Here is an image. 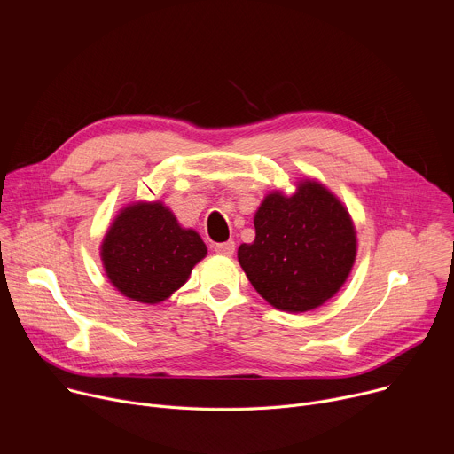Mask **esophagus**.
Wrapping results in <instances>:
<instances>
[{"label": "esophagus", "mask_w": 454, "mask_h": 454, "mask_svg": "<svg viewBox=\"0 0 454 454\" xmlns=\"http://www.w3.org/2000/svg\"><path fill=\"white\" fill-rule=\"evenodd\" d=\"M215 251L219 254H226V256H231L233 251H235V242L233 240H228V242H221V244H215Z\"/></svg>", "instance_id": "1"}]
</instances>
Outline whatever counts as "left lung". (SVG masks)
I'll list each match as a JSON object with an SVG mask.
<instances>
[{"instance_id":"obj_1","label":"left lung","mask_w":454,"mask_h":454,"mask_svg":"<svg viewBox=\"0 0 454 454\" xmlns=\"http://www.w3.org/2000/svg\"><path fill=\"white\" fill-rule=\"evenodd\" d=\"M254 240L240 244L239 262L273 307L305 312L333 298L356 258V231L345 207L316 181L294 196L275 192L254 214Z\"/></svg>"}]
</instances>
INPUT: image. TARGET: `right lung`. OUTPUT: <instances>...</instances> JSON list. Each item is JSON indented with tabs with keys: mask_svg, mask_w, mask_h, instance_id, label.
<instances>
[{
	"mask_svg": "<svg viewBox=\"0 0 454 454\" xmlns=\"http://www.w3.org/2000/svg\"><path fill=\"white\" fill-rule=\"evenodd\" d=\"M207 254L193 230H183L161 203L127 207L102 242L111 284L127 298L158 303L179 289Z\"/></svg>",
	"mask_w": 454,
	"mask_h": 454,
	"instance_id": "1",
	"label": "right lung"
}]
</instances>
